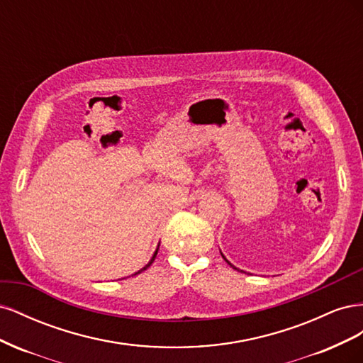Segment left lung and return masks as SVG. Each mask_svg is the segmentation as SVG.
Returning <instances> with one entry per match:
<instances>
[{"label":"left lung","instance_id":"1","mask_svg":"<svg viewBox=\"0 0 363 363\" xmlns=\"http://www.w3.org/2000/svg\"><path fill=\"white\" fill-rule=\"evenodd\" d=\"M223 257H224V256H223ZM224 260H225V262H227V263H228V265H230V267H232V268H233V269H238V268H236V267H233V265H232V263H230V262H228V260H227V259H225V257H224ZM238 271H239V269H238Z\"/></svg>","mask_w":363,"mask_h":363}]
</instances>
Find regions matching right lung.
<instances>
[{"instance_id":"obj_1","label":"right lung","mask_w":363,"mask_h":363,"mask_svg":"<svg viewBox=\"0 0 363 363\" xmlns=\"http://www.w3.org/2000/svg\"><path fill=\"white\" fill-rule=\"evenodd\" d=\"M157 250H159V248H157ZM157 250H156V252H155V255H152V257H151V260H150V262H148V263H147V265H145V267H144V268H142V269H139V271H138V272H135V274H133V276H136V274H140V272H142V271H145V269H147V268H148V267H150V265H151V263H152V262H155V259H156V255H157Z\"/></svg>"}]
</instances>
